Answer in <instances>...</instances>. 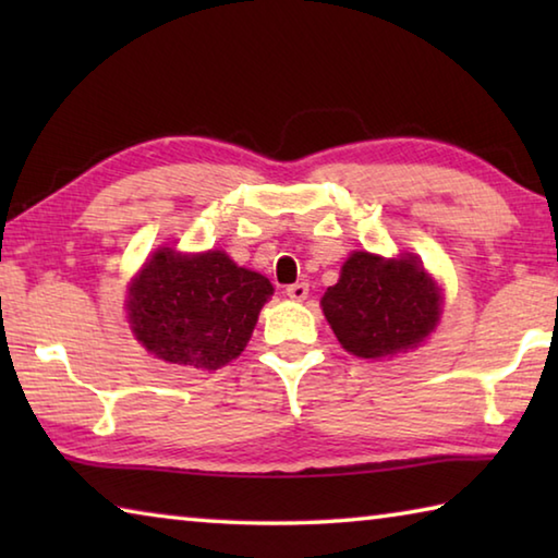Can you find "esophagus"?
<instances>
[{"instance_id":"obj_1","label":"esophagus","mask_w":558,"mask_h":558,"mask_svg":"<svg viewBox=\"0 0 558 558\" xmlns=\"http://www.w3.org/2000/svg\"><path fill=\"white\" fill-rule=\"evenodd\" d=\"M286 295H288L290 300L302 302V300H305V298L310 295V286H307V282H292V286L286 288Z\"/></svg>"}]
</instances>
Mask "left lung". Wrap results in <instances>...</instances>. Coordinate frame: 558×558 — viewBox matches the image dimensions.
Returning <instances> with one entry per match:
<instances>
[{"instance_id":"1","label":"left lung","mask_w":558,"mask_h":558,"mask_svg":"<svg viewBox=\"0 0 558 558\" xmlns=\"http://www.w3.org/2000/svg\"><path fill=\"white\" fill-rule=\"evenodd\" d=\"M323 313L347 352L364 359L413 349L440 317V292L411 256L384 260L356 251L323 298Z\"/></svg>"}]
</instances>
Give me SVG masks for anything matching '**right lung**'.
I'll list each match as a JSON object with an SVG mask.
<instances>
[{
    "mask_svg": "<svg viewBox=\"0 0 558 558\" xmlns=\"http://www.w3.org/2000/svg\"><path fill=\"white\" fill-rule=\"evenodd\" d=\"M272 286L221 251H157L130 288L132 332L169 364L219 369L243 352Z\"/></svg>",
    "mask_w": 558,
    "mask_h": 558,
    "instance_id": "1",
    "label": "right lung"
}]
</instances>
